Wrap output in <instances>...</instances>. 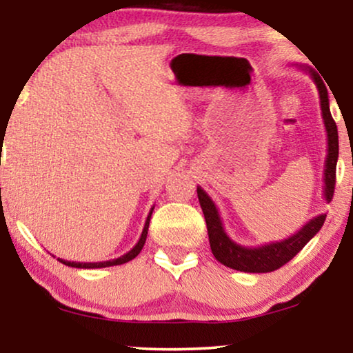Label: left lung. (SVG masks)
Segmentation results:
<instances>
[{"label": "left lung", "mask_w": 353, "mask_h": 353, "mask_svg": "<svg viewBox=\"0 0 353 353\" xmlns=\"http://www.w3.org/2000/svg\"><path fill=\"white\" fill-rule=\"evenodd\" d=\"M299 69L307 72L312 77L313 83L316 85L318 94H320V108L321 117L325 122L326 130V161L325 170H323V197L330 204L332 201L336 186V165L337 157H339V137H337L336 122L332 120L330 110V98H327V90L323 83L321 77L316 74L312 67L308 65H297ZM197 197H199V204L204 212L207 233H209V243L214 257L223 263L225 267L238 270L244 273H270L274 270L281 268L284 263L296 257L301 252L303 245L321 230L323 223L326 220V214L313 216L310 221H307L297 233H294L289 238L276 243H270L257 248H245L234 243L233 239L226 234L223 228V221L220 219V212L216 209L215 202L212 197L197 186Z\"/></svg>", "instance_id": "1"}]
</instances>
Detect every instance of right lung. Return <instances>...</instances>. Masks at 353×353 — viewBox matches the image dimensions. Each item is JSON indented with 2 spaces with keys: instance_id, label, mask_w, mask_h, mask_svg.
<instances>
[{
  "instance_id": "right-lung-1",
  "label": "right lung",
  "mask_w": 353,
  "mask_h": 353,
  "mask_svg": "<svg viewBox=\"0 0 353 353\" xmlns=\"http://www.w3.org/2000/svg\"><path fill=\"white\" fill-rule=\"evenodd\" d=\"M152 210H149V215L146 219V223H144V228H143V233H141V238L137 243V245L132 250H128L127 254L120 255L119 259H112V260H105V262H69V260H64V259H57L61 263L67 265V267H74V268H105V267H114V265H122V263H127L130 260H133L137 255L141 252L144 243H146V238H148V228H149V220H151V215H152Z\"/></svg>"
}]
</instances>
